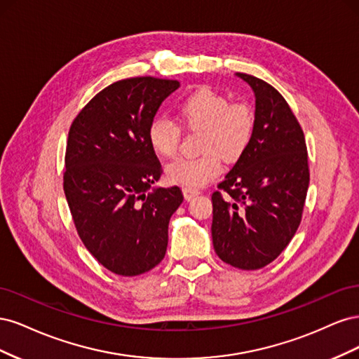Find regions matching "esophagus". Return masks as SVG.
Masks as SVG:
<instances>
[{
	"mask_svg": "<svg viewBox=\"0 0 359 359\" xmlns=\"http://www.w3.org/2000/svg\"><path fill=\"white\" fill-rule=\"evenodd\" d=\"M201 191L198 189H191V187H184L182 189V194L184 198H186V201H191L194 196H198Z\"/></svg>",
	"mask_w": 359,
	"mask_h": 359,
	"instance_id": "34e87169",
	"label": "esophagus"
}]
</instances>
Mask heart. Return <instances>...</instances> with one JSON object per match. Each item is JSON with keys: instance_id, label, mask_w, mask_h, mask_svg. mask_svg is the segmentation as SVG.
<instances>
[{"instance_id": "b5f03b06", "label": "heart", "mask_w": 359, "mask_h": 359, "mask_svg": "<svg viewBox=\"0 0 359 359\" xmlns=\"http://www.w3.org/2000/svg\"><path fill=\"white\" fill-rule=\"evenodd\" d=\"M182 126L202 130L198 157H180L166 166V178L182 187H202L220 175L222 158L227 163L241 160L252 145L257 118L253 106L231 99L223 93L202 86L178 103ZM151 149L160 157L178 153L181 127L166 116H154L147 128Z\"/></svg>"}]
</instances>
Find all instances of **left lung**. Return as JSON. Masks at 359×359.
I'll list each match as a JSON object with an SVG mask.
<instances>
[{
	"instance_id": "left-lung-1",
	"label": "left lung",
	"mask_w": 359,
	"mask_h": 359,
	"mask_svg": "<svg viewBox=\"0 0 359 359\" xmlns=\"http://www.w3.org/2000/svg\"><path fill=\"white\" fill-rule=\"evenodd\" d=\"M236 74L256 95V135L212 193L211 233L223 262L259 269L278 257L301 223L310 182L309 154L285 97L252 74Z\"/></svg>"
}]
</instances>
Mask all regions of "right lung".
<instances>
[{"label":"right lung","mask_w":359,"mask_h":359,"mask_svg":"<svg viewBox=\"0 0 359 359\" xmlns=\"http://www.w3.org/2000/svg\"><path fill=\"white\" fill-rule=\"evenodd\" d=\"M178 81L140 76L95 94L70 126L64 193L86 250L114 274L133 277L166 255L180 187L149 190L161 165L147 128Z\"/></svg>","instance_id":"obj_1"}]
</instances>
